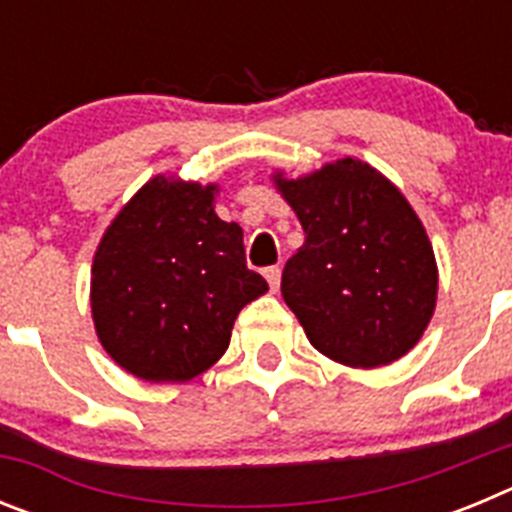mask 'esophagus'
Segmentation results:
<instances>
[{
  "mask_svg": "<svg viewBox=\"0 0 512 512\" xmlns=\"http://www.w3.org/2000/svg\"><path fill=\"white\" fill-rule=\"evenodd\" d=\"M264 277L266 282H269L271 292H277L279 282H282V269H279V266H269V269H264Z\"/></svg>",
  "mask_w": 512,
  "mask_h": 512,
  "instance_id": "1",
  "label": "esophagus"
}]
</instances>
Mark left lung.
Masks as SVG:
<instances>
[{"label": "left lung", "mask_w": 512, "mask_h": 512, "mask_svg": "<svg viewBox=\"0 0 512 512\" xmlns=\"http://www.w3.org/2000/svg\"><path fill=\"white\" fill-rule=\"evenodd\" d=\"M274 182L305 230L282 295L312 346L361 369L408 354L436 307L438 271L400 189L356 158Z\"/></svg>", "instance_id": "8db88e82"}]
</instances>
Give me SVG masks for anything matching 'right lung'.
Wrapping results in <instances>:
<instances>
[{
	"label": "right lung",
	"instance_id": "add662e5",
	"mask_svg": "<svg viewBox=\"0 0 512 512\" xmlns=\"http://www.w3.org/2000/svg\"><path fill=\"white\" fill-rule=\"evenodd\" d=\"M215 184L156 176L107 228L92 266L104 351L146 382H187L230 343L238 312L269 289L246 266L241 225L212 207Z\"/></svg>",
	"mask_w": 512,
	"mask_h": 512
}]
</instances>
